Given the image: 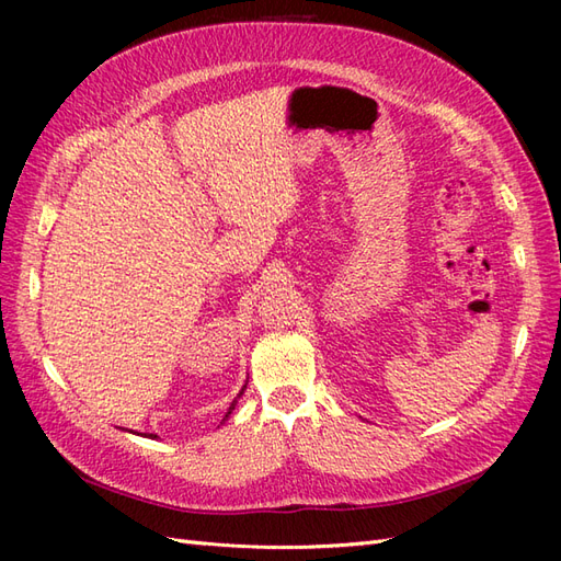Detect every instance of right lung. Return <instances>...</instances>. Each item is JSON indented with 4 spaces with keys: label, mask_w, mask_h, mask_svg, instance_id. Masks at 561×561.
Instances as JSON below:
<instances>
[{
    "label": "right lung",
    "mask_w": 561,
    "mask_h": 561,
    "mask_svg": "<svg viewBox=\"0 0 561 561\" xmlns=\"http://www.w3.org/2000/svg\"><path fill=\"white\" fill-rule=\"evenodd\" d=\"M243 390H245V386H243V388H241V393H239V396H236V400H233V402H231V404H229V410H227V414H225V419H222V421H227V419H229V414H231V412H233V410H236V402H239V398H241V396H243ZM147 437H157V435H147Z\"/></svg>",
    "instance_id": "1"
}]
</instances>
